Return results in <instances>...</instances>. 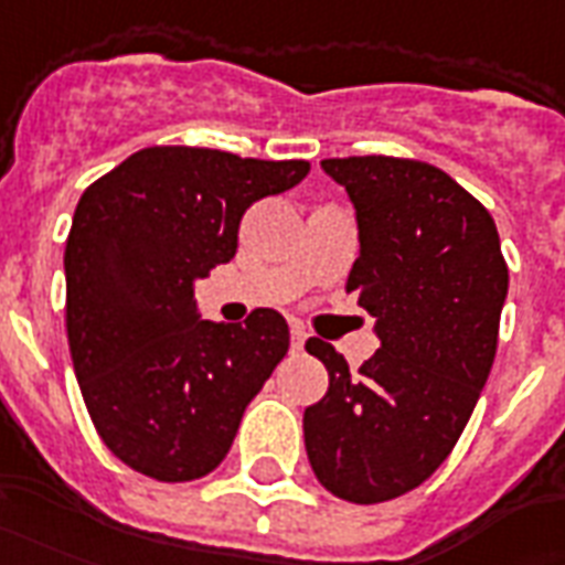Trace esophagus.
<instances>
[{
  "label": "esophagus",
  "mask_w": 565,
  "mask_h": 565,
  "mask_svg": "<svg viewBox=\"0 0 565 565\" xmlns=\"http://www.w3.org/2000/svg\"><path fill=\"white\" fill-rule=\"evenodd\" d=\"M305 338H308V335H305L302 326L290 323V344H294L296 353H299V350H302V347H305Z\"/></svg>",
  "instance_id": "1"
}]
</instances>
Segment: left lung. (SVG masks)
I'll list each match as a JSON object with an SVG mask.
<instances>
[{
	"instance_id": "left-lung-1",
	"label": "left lung",
	"mask_w": 565,
	"mask_h": 565,
	"mask_svg": "<svg viewBox=\"0 0 565 565\" xmlns=\"http://www.w3.org/2000/svg\"><path fill=\"white\" fill-rule=\"evenodd\" d=\"M356 206L359 250L347 278L380 347L350 371L335 347L305 350L329 388L305 411L317 482L347 503H386L440 467L491 374L509 266L494 218L440 167L392 154L326 158Z\"/></svg>"
}]
</instances>
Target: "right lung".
I'll list each match as a JSON object with an SVG mask.
<instances>
[{
    "instance_id": "add662e5",
    "label": "right lung",
    "mask_w": 565,
    "mask_h": 565,
    "mask_svg": "<svg viewBox=\"0 0 565 565\" xmlns=\"http://www.w3.org/2000/svg\"><path fill=\"white\" fill-rule=\"evenodd\" d=\"M200 146H149L83 191L65 242V329L95 431L158 482L212 473L290 347L278 311L209 323L194 278L236 254L245 209L308 177Z\"/></svg>"
}]
</instances>
